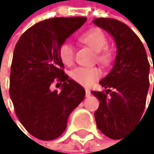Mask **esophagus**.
Instances as JSON below:
<instances>
[{
  "instance_id": "obj_1",
  "label": "esophagus",
  "mask_w": 154,
  "mask_h": 154,
  "mask_svg": "<svg viewBox=\"0 0 154 154\" xmlns=\"http://www.w3.org/2000/svg\"><path fill=\"white\" fill-rule=\"evenodd\" d=\"M85 97H91V91L89 89H85Z\"/></svg>"
}]
</instances>
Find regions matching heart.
<instances>
[{"label": "heart", "mask_w": 154, "mask_h": 154, "mask_svg": "<svg viewBox=\"0 0 154 154\" xmlns=\"http://www.w3.org/2000/svg\"><path fill=\"white\" fill-rule=\"evenodd\" d=\"M79 38L82 43L88 45L94 51H97L98 62L103 65L109 63L111 59V53L109 48H106L107 45V40L101 29H88V32H84ZM59 54L60 60L65 65H72L73 60H75V48L72 44L67 43V42L62 44L59 48ZM70 76L78 84L84 85V87H89L100 76V70L95 66H79L72 70Z\"/></svg>", "instance_id": "heart-1"}]
</instances>
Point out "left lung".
Returning <instances> with one entry per match:
<instances>
[{
	"label": "left lung",
	"mask_w": 154,
	"mask_h": 154,
	"mask_svg": "<svg viewBox=\"0 0 154 154\" xmlns=\"http://www.w3.org/2000/svg\"><path fill=\"white\" fill-rule=\"evenodd\" d=\"M92 22L109 32L116 44L112 69L100 82L106 91H91L100 100L95 122L104 135L119 139L142 116L149 88V63L141 41L125 23L107 18Z\"/></svg>",
	"instance_id": "8db88e82"
}]
</instances>
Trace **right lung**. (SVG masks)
I'll return each instance as SVG.
<instances>
[{"label":"right lung","instance_id":"obj_1","mask_svg":"<svg viewBox=\"0 0 154 154\" xmlns=\"http://www.w3.org/2000/svg\"><path fill=\"white\" fill-rule=\"evenodd\" d=\"M85 21V17L45 20L26 29L15 47L10 97L23 128L42 140L59 137L85 98V88L63 72L59 48ZM54 80L63 84L60 93L50 91Z\"/></svg>","mask_w":154,"mask_h":154}]
</instances>
